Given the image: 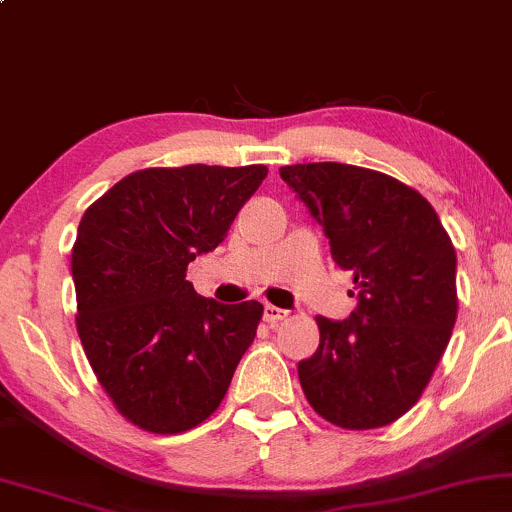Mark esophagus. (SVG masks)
<instances>
[{
  "mask_svg": "<svg viewBox=\"0 0 512 512\" xmlns=\"http://www.w3.org/2000/svg\"><path fill=\"white\" fill-rule=\"evenodd\" d=\"M288 315H291V312H288V310H281V307H274V305H267V307H264V322L272 324V326L281 324L283 319H288Z\"/></svg>",
  "mask_w": 512,
  "mask_h": 512,
  "instance_id": "esophagus-1",
  "label": "esophagus"
}]
</instances>
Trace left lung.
<instances>
[{
    "label": "left lung",
    "instance_id": "left-lung-1",
    "mask_svg": "<svg viewBox=\"0 0 512 512\" xmlns=\"http://www.w3.org/2000/svg\"><path fill=\"white\" fill-rule=\"evenodd\" d=\"M281 178L353 272L357 310L317 317L319 348L298 362L307 403L341 429H377L420 400L458 317L455 248L415 188L365 166H281Z\"/></svg>",
    "mask_w": 512,
    "mask_h": 512
}]
</instances>
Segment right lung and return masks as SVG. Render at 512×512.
I'll list each match as a JSON object with an SVG mask.
<instances>
[{
  "mask_svg": "<svg viewBox=\"0 0 512 512\" xmlns=\"http://www.w3.org/2000/svg\"><path fill=\"white\" fill-rule=\"evenodd\" d=\"M267 166H150L85 209L71 252L76 329L119 415L181 434L219 408L264 307L221 305L186 281L224 240Z\"/></svg>",
  "mask_w": 512,
  "mask_h": 512,
  "instance_id": "obj_1",
  "label": "right lung"
}]
</instances>
